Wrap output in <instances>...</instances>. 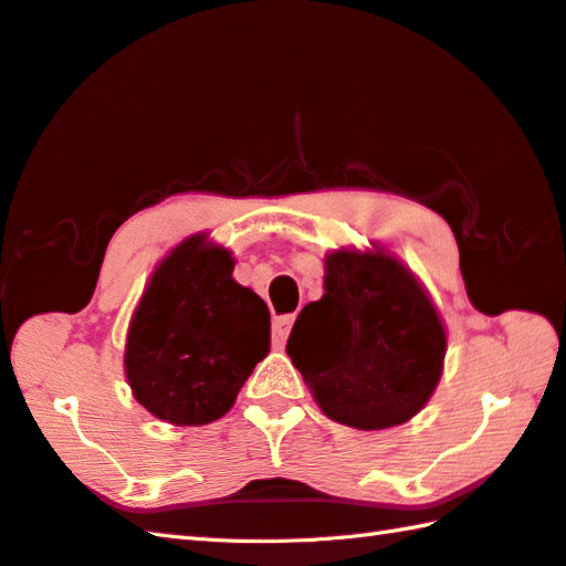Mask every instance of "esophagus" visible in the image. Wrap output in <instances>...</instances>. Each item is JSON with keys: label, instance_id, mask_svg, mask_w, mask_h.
Here are the masks:
<instances>
[{"label": "esophagus", "instance_id": "esophagus-1", "mask_svg": "<svg viewBox=\"0 0 566 566\" xmlns=\"http://www.w3.org/2000/svg\"><path fill=\"white\" fill-rule=\"evenodd\" d=\"M294 321H296L294 314H282V316H276L272 321V340H274L276 348H282L286 343V336H290Z\"/></svg>", "mask_w": 566, "mask_h": 566}]
</instances>
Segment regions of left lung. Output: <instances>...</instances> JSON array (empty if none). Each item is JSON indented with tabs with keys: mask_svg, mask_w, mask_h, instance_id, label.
<instances>
[{
	"mask_svg": "<svg viewBox=\"0 0 566 566\" xmlns=\"http://www.w3.org/2000/svg\"><path fill=\"white\" fill-rule=\"evenodd\" d=\"M326 294L306 304L286 353L334 422L387 429L434 392L447 334L422 286L382 252L326 258Z\"/></svg>",
	"mask_w": 566,
	"mask_h": 566,
	"instance_id": "left-lung-1",
	"label": "left lung"
}]
</instances>
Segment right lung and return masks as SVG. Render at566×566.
<instances>
[{
	"label": "right lung",
	"instance_id": "right-lung-1",
	"mask_svg": "<svg viewBox=\"0 0 566 566\" xmlns=\"http://www.w3.org/2000/svg\"><path fill=\"white\" fill-rule=\"evenodd\" d=\"M268 350V304L232 280L228 250L196 235L151 274L127 334L125 370L154 417L208 424L228 412Z\"/></svg>",
	"mask_w": 566,
	"mask_h": 566
}]
</instances>
